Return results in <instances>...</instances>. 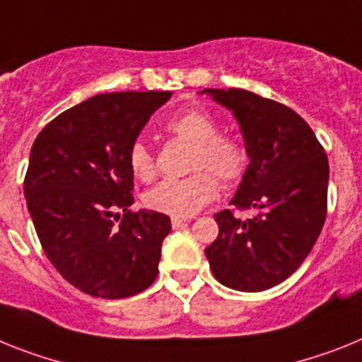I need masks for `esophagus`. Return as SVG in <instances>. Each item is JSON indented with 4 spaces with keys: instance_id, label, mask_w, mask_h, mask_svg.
Wrapping results in <instances>:
<instances>
[{
    "instance_id": "obj_1",
    "label": "esophagus",
    "mask_w": 362,
    "mask_h": 362,
    "mask_svg": "<svg viewBox=\"0 0 362 362\" xmlns=\"http://www.w3.org/2000/svg\"><path fill=\"white\" fill-rule=\"evenodd\" d=\"M187 221H189V218H187V217H173L171 218V224H173V228H175V230H176V228L184 226V224H186Z\"/></svg>"
}]
</instances>
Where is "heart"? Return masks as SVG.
I'll return each instance as SVG.
<instances>
[{"mask_svg": "<svg viewBox=\"0 0 362 362\" xmlns=\"http://www.w3.org/2000/svg\"><path fill=\"white\" fill-rule=\"evenodd\" d=\"M165 129L193 145L189 169L197 173L180 180L169 178L148 189L144 200L153 211L171 217H191L217 197L218 184L214 174L218 180L232 186L247 173V148L235 139L218 136L217 121L208 112L199 108L184 110L167 121ZM129 167L141 182L154 180L156 163L151 148L144 141H136L130 147Z\"/></svg>", "mask_w": 362, "mask_h": 362, "instance_id": "1", "label": "heart"}]
</instances>
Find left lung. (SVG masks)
<instances>
[{
  "mask_svg": "<svg viewBox=\"0 0 362 362\" xmlns=\"http://www.w3.org/2000/svg\"><path fill=\"white\" fill-rule=\"evenodd\" d=\"M214 101L232 110L250 163L230 204L256 209L239 218L215 214L218 235L206 257L215 279L230 289L259 293L298 269L326 221L329 163L317 136L289 106L256 93L206 88Z\"/></svg>",
  "mask_w": 362,
  "mask_h": 362,
  "instance_id": "left-lung-1",
  "label": "left lung"
}]
</instances>
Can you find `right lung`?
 Returning a JSON list of instances; mask_svg holds the SVG:
<instances>
[{
  "mask_svg": "<svg viewBox=\"0 0 362 362\" xmlns=\"http://www.w3.org/2000/svg\"><path fill=\"white\" fill-rule=\"evenodd\" d=\"M171 92L101 93L57 115L35 139L23 193L45 256L66 281L95 298L151 287L171 218L130 211L129 151ZM115 209L124 211L119 225Z\"/></svg>",
  "mask_w": 362,
  "mask_h": 362,
  "instance_id": "right-lung-1",
  "label": "right lung"
}]
</instances>
